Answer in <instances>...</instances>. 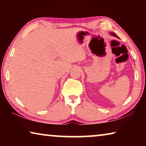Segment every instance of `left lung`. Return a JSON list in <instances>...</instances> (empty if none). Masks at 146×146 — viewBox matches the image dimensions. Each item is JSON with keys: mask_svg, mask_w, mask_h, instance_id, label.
I'll return each mask as SVG.
<instances>
[{"mask_svg": "<svg viewBox=\"0 0 146 146\" xmlns=\"http://www.w3.org/2000/svg\"><path fill=\"white\" fill-rule=\"evenodd\" d=\"M110 34H111V35H113V36H116V37H117V38H118V36L117 35H116L115 33H113V32H110Z\"/></svg>", "mask_w": 146, "mask_h": 146, "instance_id": "left-lung-1", "label": "left lung"}]
</instances>
